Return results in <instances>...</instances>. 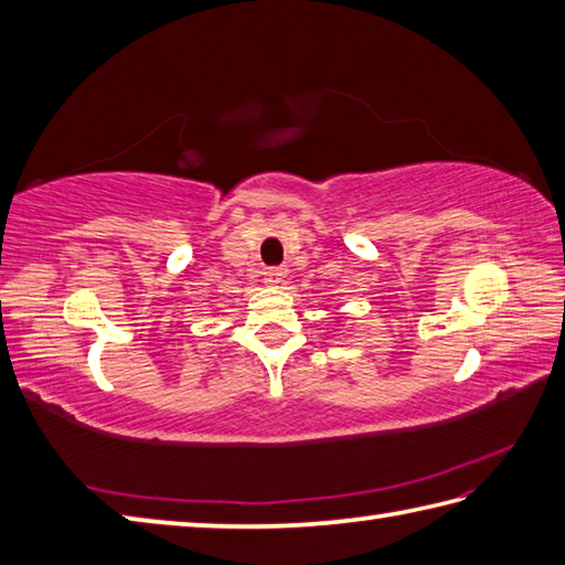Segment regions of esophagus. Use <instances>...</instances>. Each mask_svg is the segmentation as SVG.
Returning a JSON list of instances; mask_svg holds the SVG:
<instances>
[{"mask_svg":"<svg viewBox=\"0 0 565 565\" xmlns=\"http://www.w3.org/2000/svg\"><path fill=\"white\" fill-rule=\"evenodd\" d=\"M286 274H289V269H284V267H271V269L264 271V284H269V286H279V284H284Z\"/></svg>","mask_w":565,"mask_h":565,"instance_id":"1","label":"esophagus"}]
</instances>
